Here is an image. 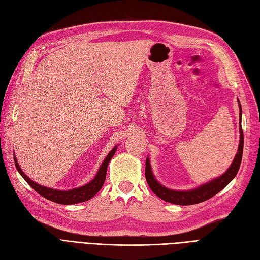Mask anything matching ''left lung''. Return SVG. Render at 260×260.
Returning a JSON list of instances; mask_svg holds the SVG:
<instances>
[{
  "instance_id": "8db88e82",
  "label": "left lung",
  "mask_w": 260,
  "mask_h": 260,
  "mask_svg": "<svg viewBox=\"0 0 260 260\" xmlns=\"http://www.w3.org/2000/svg\"><path fill=\"white\" fill-rule=\"evenodd\" d=\"M238 104L240 109V115H239V128H240V142L238 147V153L236 154V157L232 161L230 167L227 169L225 173H222L220 176L213 178L210 182L204 183L198 187L192 188L189 190H174L170 189V188L160 184L157 178L155 177L153 171H151V166L149 158H146V165H145V176L148 186L150 189L155 192L156 196H158L160 199H162L167 202L177 204V205H190L200 203L205 200L212 198L213 196L218 193L220 190H222L234 178L236 177L239 168L242 161V155H243V131L242 126H241V119H242V107H241V103L238 99Z\"/></svg>"
}]
</instances>
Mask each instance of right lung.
Segmentation results:
<instances>
[{"label": "right lung", "mask_w": 260, "mask_h": 260, "mask_svg": "<svg viewBox=\"0 0 260 260\" xmlns=\"http://www.w3.org/2000/svg\"><path fill=\"white\" fill-rule=\"evenodd\" d=\"M116 149H117V145H116L110 151V154L105 157L102 165L100 166L99 170H98L95 176L90 182L80 187H76V188H73V189H69V190L53 189V188H49V187L35 183L34 181L31 180L30 177H28L24 174L19 164H18L15 155H14V160H15V165L18 172H19L20 175L24 178V181L28 183L35 191L40 193L42 197H44V198L60 204H75V203H80V202L90 200L93 196H95L98 192H99L105 181L107 166H109V162L111 161L112 157L114 156Z\"/></svg>", "instance_id": "obj_1"}]
</instances>
